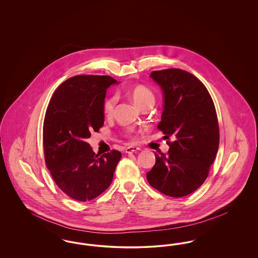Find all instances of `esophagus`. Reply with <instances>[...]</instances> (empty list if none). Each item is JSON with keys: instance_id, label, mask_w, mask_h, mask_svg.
<instances>
[{"instance_id": "1", "label": "esophagus", "mask_w": 258, "mask_h": 258, "mask_svg": "<svg viewBox=\"0 0 258 258\" xmlns=\"http://www.w3.org/2000/svg\"><path fill=\"white\" fill-rule=\"evenodd\" d=\"M138 151H140V148L135 147V146H128V147H126L124 149V152L127 153V154H130V153H135V152H138Z\"/></svg>"}]
</instances>
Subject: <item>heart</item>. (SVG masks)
Segmentation results:
<instances>
[{
	"instance_id": "heart-1",
	"label": "heart",
	"mask_w": 258,
	"mask_h": 258,
	"mask_svg": "<svg viewBox=\"0 0 258 258\" xmlns=\"http://www.w3.org/2000/svg\"><path fill=\"white\" fill-rule=\"evenodd\" d=\"M128 96L134 100L135 104L141 108L148 103L155 102L154 93L144 85H135L128 90ZM117 103V97L112 95L104 99L102 104V110L105 115H111L114 111L115 105Z\"/></svg>"
}]
</instances>
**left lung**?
I'll return each instance as SVG.
<instances>
[{
    "label": "left lung",
    "instance_id": "left-lung-1",
    "mask_svg": "<svg viewBox=\"0 0 258 258\" xmlns=\"http://www.w3.org/2000/svg\"><path fill=\"white\" fill-rule=\"evenodd\" d=\"M150 77L160 87L163 111L158 128L168 142L166 155L156 156L147 173L149 184L171 197L190 195L208 177L220 144L216 108L208 90L187 72L169 69L153 72Z\"/></svg>",
    "mask_w": 258,
    "mask_h": 258
}]
</instances>
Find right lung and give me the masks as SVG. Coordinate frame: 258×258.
I'll list each match as a JSON object with an SVG mask.
<instances>
[{
    "label": "right lung",
    "instance_id": "right-lung-1",
    "mask_svg": "<svg viewBox=\"0 0 258 258\" xmlns=\"http://www.w3.org/2000/svg\"><path fill=\"white\" fill-rule=\"evenodd\" d=\"M118 83L107 75H76L50 99L43 123L45 162L55 183L75 200L85 202L101 195L121 160L116 150L98 157L86 142L103 125L106 90Z\"/></svg>",
    "mask_w": 258,
    "mask_h": 258
}]
</instances>
